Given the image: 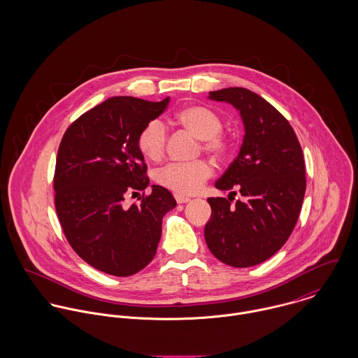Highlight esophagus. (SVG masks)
I'll return each mask as SVG.
<instances>
[{
  "label": "esophagus",
  "instance_id": "34e87169",
  "mask_svg": "<svg viewBox=\"0 0 358 358\" xmlns=\"http://www.w3.org/2000/svg\"><path fill=\"white\" fill-rule=\"evenodd\" d=\"M175 200H176L178 204H186V203L190 201L189 197H185V196H182V194H175Z\"/></svg>",
  "mask_w": 358,
  "mask_h": 358
}]
</instances>
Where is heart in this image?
I'll use <instances>...</instances> for the list:
<instances>
[{"instance_id": "obj_1", "label": "heart", "mask_w": 358, "mask_h": 358, "mask_svg": "<svg viewBox=\"0 0 358 358\" xmlns=\"http://www.w3.org/2000/svg\"><path fill=\"white\" fill-rule=\"evenodd\" d=\"M173 122L201 141V149L213 158H223L230 150L229 139L222 135L223 122L212 110L203 106H190L173 115ZM139 150L149 159L162 158L166 148V129L158 120L148 122L138 136ZM212 168L206 161L171 162L159 168L154 178L158 185L178 194H194L210 176Z\"/></svg>"}]
</instances>
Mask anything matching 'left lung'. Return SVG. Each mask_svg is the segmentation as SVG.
Listing matches in <instances>:
<instances>
[{
	"instance_id": "left-lung-1",
	"label": "left lung",
	"mask_w": 358,
	"mask_h": 358,
	"mask_svg": "<svg viewBox=\"0 0 358 358\" xmlns=\"http://www.w3.org/2000/svg\"><path fill=\"white\" fill-rule=\"evenodd\" d=\"M209 99L230 103L244 122L240 153L215 183L231 190L229 200L210 197L205 224L212 255L233 267H251L274 255L291 236L306 192L305 159L287 118L255 92L231 87L209 92ZM240 191L241 201L231 205Z\"/></svg>"
}]
</instances>
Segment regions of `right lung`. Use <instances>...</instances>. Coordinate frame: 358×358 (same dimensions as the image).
<instances>
[{
	"label": "right lung",
	"instance_id": "obj_1",
	"mask_svg": "<svg viewBox=\"0 0 358 358\" xmlns=\"http://www.w3.org/2000/svg\"><path fill=\"white\" fill-rule=\"evenodd\" d=\"M168 103L108 98L62 138L53 176L56 213L76 254L103 273L128 277L145 268L157 252L164 215L176 206L158 185L138 199L141 204H122L128 193L149 186L138 136Z\"/></svg>",
	"mask_w": 358,
	"mask_h": 358
}]
</instances>
